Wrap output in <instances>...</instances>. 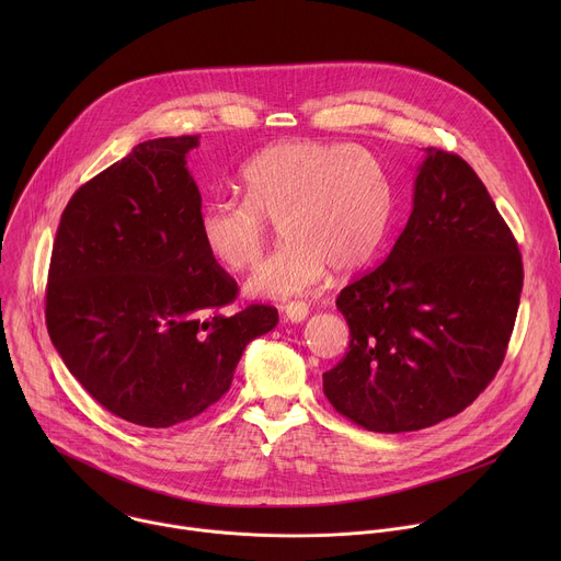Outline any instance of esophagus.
<instances>
[{
    "label": "esophagus",
    "mask_w": 561,
    "mask_h": 561,
    "mask_svg": "<svg viewBox=\"0 0 561 561\" xmlns=\"http://www.w3.org/2000/svg\"><path fill=\"white\" fill-rule=\"evenodd\" d=\"M284 314H286L288 322L299 324V322H304V319L308 317V304H304V301H290V304L284 306Z\"/></svg>",
    "instance_id": "1"
}]
</instances>
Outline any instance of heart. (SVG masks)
I'll list each match as a JSON object with an SVG mask.
<instances>
[{
    "instance_id": "obj_1",
    "label": "heart",
    "mask_w": 561,
    "mask_h": 561,
    "mask_svg": "<svg viewBox=\"0 0 561 561\" xmlns=\"http://www.w3.org/2000/svg\"><path fill=\"white\" fill-rule=\"evenodd\" d=\"M244 199L213 197L197 215L206 255L228 273L260 264L273 226L286 247L247 284L255 297H293L364 271L381 249L392 186L379 159L355 144L288 139L239 171Z\"/></svg>"
}]
</instances>
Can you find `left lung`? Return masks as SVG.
<instances>
[{
    "mask_svg": "<svg viewBox=\"0 0 561 561\" xmlns=\"http://www.w3.org/2000/svg\"><path fill=\"white\" fill-rule=\"evenodd\" d=\"M522 284L517 242L482 180L459 154L426 148L407 228L337 297L351 344L324 373L329 402L375 433L461 413L504 362Z\"/></svg>",
    "mask_w": 561,
    "mask_h": 561,
    "instance_id": "left-lung-1",
    "label": "left lung"
}]
</instances>
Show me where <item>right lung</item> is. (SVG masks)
Returning a JSON list of instances; mask_svg holds the SVG:
<instances>
[{"label": "right lung", "instance_id": "1", "mask_svg": "<svg viewBox=\"0 0 561 561\" xmlns=\"http://www.w3.org/2000/svg\"><path fill=\"white\" fill-rule=\"evenodd\" d=\"M197 135L137 144L75 191L55 234L46 327L70 375L146 428L193 420L230 388L277 310L234 314V279L199 244L202 195L186 169Z\"/></svg>", "mask_w": 561, "mask_h": 561}]
</instances>
